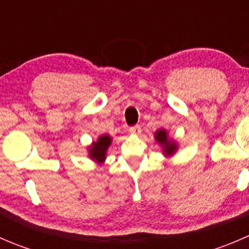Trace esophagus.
Masks as SVG:
<instances>
[{
  "instance_id": "34e87169",
  "label": "esophagus",
  "mask_w": 249,
  "mask_h": 249,
  "mask_svg": "<svg viewBox=\"0 0 249 249\" xmlns=\"http://www.w3.org/2000/svg\"><path fill=\"white\" fill-rule=\"evenodd\" d=\"M130 134L132 135H140L141 134V127L139 126V125H135V126H131L129 129Z\"/></svg>"
}]
</instances>
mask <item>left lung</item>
<instances>
[{
	"mask_svg": "<svg viewBox=\"0 0 249 249\" xmlns=\"http://www.w3.org/2000/svg\"><path fill=\"white\" fill-rule=\"evenodd\" d=\"M154 139L158 144L161 147L162 154L166 158L172 157L176 154L178 149V142L173 137H170L166 129H159L155 131Z\"/></svg>",
	"mask_w": 249,
	"mask_h": 249,
	"instance_id": "1",
	"label": "left lung"
}]
</instances>
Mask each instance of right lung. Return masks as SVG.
Listing matches in <instances>:
<instances>
[{
	"instance_id": "right-lung-1",
	"label": "right lung",
	"mask_w": 249,
	"mask_h": 249,
	"mask_svg": "<svg viewBox=\"0 0 249 249\" xmlns=\"http://www.w3.org/2000/svg\"><path fill=\"white\" fill-rule=\"evenodd\" d=\"M112 144V136L108 134L100 135L96 141H92L91 144L88 147V155L91 160L97 164H104L107 158V150Z\"/></svg>"
}]
</instances>
